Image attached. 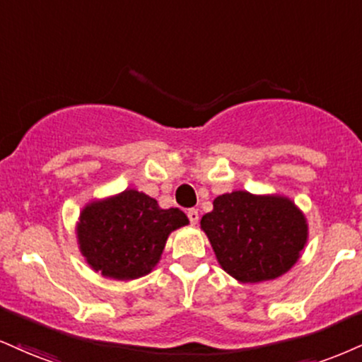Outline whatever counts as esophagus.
I'll list each match as a JSON object with an SVG mask.
<instances>
[{"label":"esophagus","instance_id":"esophagus-1","mask_svg":"<svg viewBox=\"0 0 362 362\" xmlns=\"http://www.w3.org/2000/svg\"><path fill=\"white\" fill-rule=\"evenodd\" d=\"M187 216H189V221L190 224H197L199 223V211L197 209H189V212H187Z\"/></svg>","mask_w":362,"mask_h":362}]
</instances>
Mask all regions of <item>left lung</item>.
Returning <instances> with one entry per match:
<instances>
[{
    "label": "left lung",
    "mask_w": 362,
    "mask_h": 362,
    "mask_svg": "<svg viewBox=\"0 0 362 362\" xmlns=\"http://www.w3.org/2000/svg\"><path fill=\"white\" fill-rule=\"evenodd\" d=\"M200 228L224 272L241 283L281 276L297 263L308 236L305 216L288 197L246 190L216 197Z\"/></svg>",
    "instance_id": "1"
}]
</instances>
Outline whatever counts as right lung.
<instances>
[{"label": "right lung", "instance_id": "1", "mask_svg": "<svg viewBox=\"0 0 362 362\" xmlns=\"http://www.w3.org/2000/svg\"><path fill=\"white\" fill-rule=\"evenodd\" d=\"M187 224L180 209H160L150 195L129 189L87 204L77 223V241L94 272L134 280L156 267L168 234Z\"/></svg>", "mask_w": 362, "mask_h": 362}]
</instances>
